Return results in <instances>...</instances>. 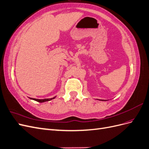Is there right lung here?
<instances>
[{"label": "right lung", "mask_w": 149, "mask_h": 149, "mask_svg": "<svg viewBox=\"0 0 149 149\" xmlns=\"http://www.w3.org/2000/svg\"><path fill=\"white\" fill-rule=\"evenodd\" d=\"M55 97H54L53 98H49V99H44V100H38V99H32V98H30L31 99V100H35L37 102H45V101H50L52 100H53V99H55Z\"/></svg>", "instance_id": "add662e5"}]
</instances>
